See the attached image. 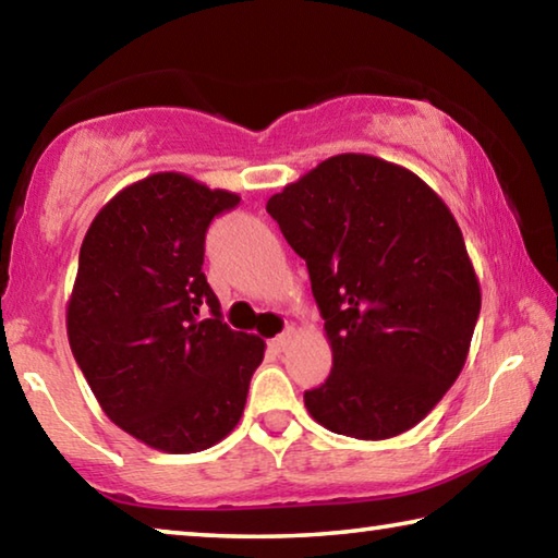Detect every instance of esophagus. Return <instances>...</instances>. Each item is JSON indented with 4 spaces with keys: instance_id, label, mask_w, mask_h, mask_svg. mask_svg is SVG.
Masks as SVG:
<instances>
[{
    "instance_id": "1",
    "label": "esophagus",
    "mask_w": 558,
    "mask_h": 558,
    "mask_svg": "<svg viewBox=\"0 0 558 558\" xmlns=\"http://www.w3.org/2000/svg\"><path fill=\"white\" fill-rule=\"evenodd\" d=\"M292 335H295V329H292V327H288V329H286V332H282V335H278L276 339H272V342H270V347H272V349H276V352H282V349H286V347L290 344V339H292Z\"/></svg>"
}]
</instances>
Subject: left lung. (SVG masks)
Wrapping results in <instances>:
<instances>
[{
	"label": "left lung",
	"mask_w": 558,
	"mask_h": 558,
	"mask_svg": "<svg viewBox=\"0 0 558 558\" xmlns=\"http://www.w3.org/2000/svg\"><path fill=\"white\" fill-rule=\"evenodd\" d=\"M266 211L307 263L332 372L305 391L339 436L384 440L426 418L458 379L480 282L446 202L409 169L337 155L270 196Z\"/></svg>",
	"instance_id": "left-lung-1"
}]
</instances>
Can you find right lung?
I'll list each match as a JSON object with an SVG mask.
<instances>
[{
	"mask_svg": "<svg viewBox=\"0 0 558 558\" xmlns=\"http://www.w3.org/2000/svg\"><path fill=\"white\" fill-rule=\"evenodd\" d=\"M239 202L159 172L112 196L83 239L71 352L108 418L155 450L199 452L229 436L263 362L266 342L223 323L202 270L209 223Z\"/></svg>",
	"mask_w": 558,
	"mask_h": 558,
	"instance_id": "1",
	"label": "right lung"
}]
</instances>
